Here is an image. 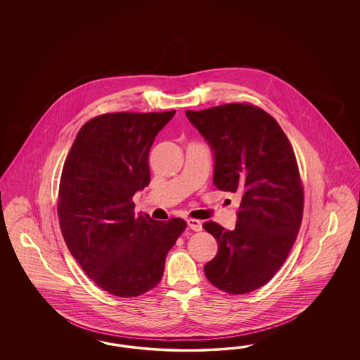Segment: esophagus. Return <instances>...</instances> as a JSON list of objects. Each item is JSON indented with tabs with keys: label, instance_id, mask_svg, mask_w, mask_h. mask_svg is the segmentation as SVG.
Wrapping results in <instances>:
<instances>
[{
	"label": "esophagus",
	"instance_id": "obj_1",
	"mask_svg": "<svg viewBox=\"0 0 360 360\" xmlns=\"http://www.w3.org/2000/svg\"><path fill=\"white\" fill-rule=\"evenodd\" d=\"M187 226H188V229H191L195 232L202 231V221L198 219H187Z\"/></svg>",
	"mask_w": 360,
	"mask_h": 360
}]
</instances>
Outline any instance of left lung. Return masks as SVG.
<instances>
[{
  "label": "left lung",
  "mask_w": 360,
  "mask_h": 360,
  "mask_svg": "<svg viewBox=\"0 0 360 360\" xmlns=\"http://www.w3.org/2000/svg\"><path fill=\"white\" fill-rule=\"evenodd\" d=\"M186 115L214 150L215 186L241 194L235 229L203 224L219 244L206 277L229 295L250 293L283 266L301 227L304 186L295 150L278 122L250 103Z\"/></svg>",
  "instance_id": "8db88e82"
}]
</instances>
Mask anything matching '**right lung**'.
<instances>
[{"instance_id": "right-lung-1", "label": "right lung", "mask_w": 360, "mask_h": 360, "mask_svg": "<svg viewBox=\"0 0 360 360\" xmlns=\"http://www.w3.org/2000/svg\"><path fill=\"white\" fill-rule=\"evenodd\" d=\"M167 112H115L87 121L65 158L58 218L71 255L116 297H137L161 281L184 219L136 215L133 195L150 184L149 150Z\"/></svg>"}]
</instances>
